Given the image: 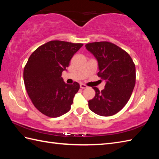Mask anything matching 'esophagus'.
<instances>
[{
	"instance_id": "34e87169",
	"label": "esophagus",
	"mask_w": 159,
	"mask_h": 159,
	"mask_svg": "<svg viewBox=\"0 0 159 159\" xmlns=\"http://www.w3.org/2000/svg\"><path fill=\"white\" fill-rule=\"evenodd\" d=\"M80 87L81 89H86V88H87V85H84V84H80Z\"/></svg>"
}]
</instances>
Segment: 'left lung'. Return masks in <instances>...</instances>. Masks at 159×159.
<instances>
[{
	"mask_svg": "<svg viewBox=\"0 0 159 159\" xmlns=\"http://www.w3.org/2000/svg\"><path fill=\"white\" fill-rule=\"evenodd\" d=\"M85 47L98 63V76L106 82L101 92L93 87L96 95L88 101L89 109L101 116H113L123 109L133 93L135 65L126 51L111 42L89 43Z\"/></svg>",
	"mask_w": 159,
	"mask_h": 159,
	"instance_id": "left-lung-1",
	"label": "left lung"
}]
</instances>
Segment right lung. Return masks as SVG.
Segmentation results:
<instances>
[{"mask_svg":"<svg viewBox=\"0 0 159 159\" xmlns=\"http://www.w3.org/2000/svg\"><path fill=\"white\" fill-rule=\"evenodd\" d=\"M83 43L50 41L39 46L24 69V82L33 105L45 116L57 117L70 110L80 85L67 84L61 77Z\"/></svg>","mask_w":159,"mask_h":159,"instance_id":"obj_1","label":"right lung"}]
</instances>
